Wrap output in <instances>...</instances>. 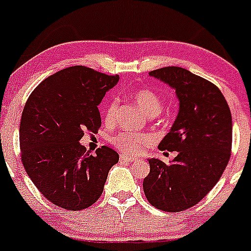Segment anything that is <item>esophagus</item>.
<instances>
[{"label":"esophagus","instance_id":"34e87169","mask_svg":"<svg viewBox=\"0 0 251 251\" xmlns=\"http://www.w3.org/2000/svg\"><path fill=\"white\" fill-rule=\"evenodd\" d=\"M120 160L127 161V163H132V161L137 160V158H135V156H130V155H120Z\"/></svg>","mask_w":251,"mask_h":251}]
</instances>
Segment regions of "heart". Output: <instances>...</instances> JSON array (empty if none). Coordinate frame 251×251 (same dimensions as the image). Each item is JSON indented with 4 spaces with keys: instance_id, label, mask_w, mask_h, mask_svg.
Instances as JSON below:
<instances>
[{
    "instance_id": "b5f03b06",
    "label": "heart",
    "mask_w": 251,
    "mask_h": 251,
    "mask_svg": "<svg viewBox=\"0 0 251 251\" xmlns=\"http://www.w3.org/2000/svg\"><path fill=\"white\" fill-rule=\"evenodd\" d=\"M133 100L136 104L141 108L147 115L153 116L158 115L161 110V100L159 96L154 91L148 90V88H141L133 92L132 95ZM116 109H118V102L111 100L107 105L105 109L104 118L107 123H110L115 116ZM113 144L116 149L125 154H140L146 148L147 146L153 142V138L147 133H137V132H120L116 136H114Z\"/></svg>"
}]
</instances>
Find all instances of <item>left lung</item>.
I'll return each mask as SVG.
<instances>
[{
	"label": "left lung",
	"mask_w": 251,
	"mask_h": 251,
	"mask_svg": "<svg viewBox=\"0 0 251 251\" xmlns=\"http://www.w3.org/2000/svg\"><path fill=\"white\" fill-rule=\"evenodd\" d=\"M149 75L168 83L178 98L173 127L159 143L177 156L170 164L148 159L143 191L156 209L178 212L198 204L224 174L231 158V110L217 86L189 70L166 67Z\"/></svg>",
	"instance_id": "1"
}]
</instances>
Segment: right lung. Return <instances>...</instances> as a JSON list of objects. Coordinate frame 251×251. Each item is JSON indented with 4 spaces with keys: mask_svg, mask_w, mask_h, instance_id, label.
<instances>
[{
    "mask_svg": "<svg viewBox=\"0 0 251 251\" xmlns=\"http://www.w3.org/2000/svg\"><path fill=\"white\" fill-rule=\"evenodd\" d=\"M90 68L75 65L45 78L25 103L19 127L22 163L50 203L67 210L87 209L98 201L119 154L103 146L96 155L80 143L85 131L102 125L98 105L118 83Z\"/></svg>",
    "mask_w": 251,
    "mask_h": 251,
    "instance_id": "obj_1",
    "label": "right lung"
}]
</instances>
